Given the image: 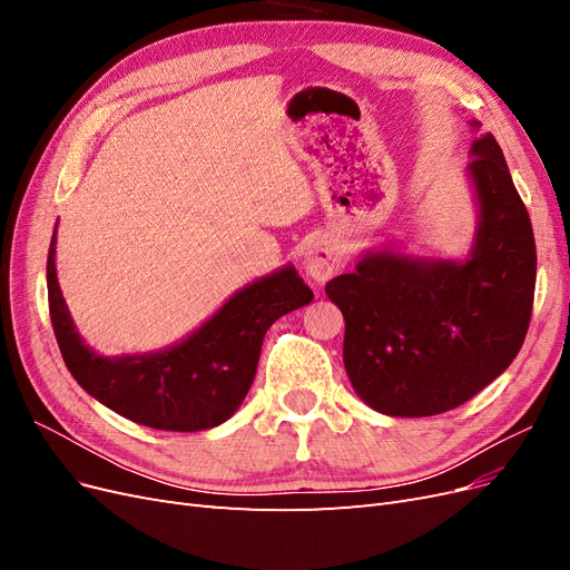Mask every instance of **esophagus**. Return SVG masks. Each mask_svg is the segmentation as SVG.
<instances>
[{
    "instance_id": "obj_1",
    "label": "esophagus",
    "mask_w": 570,
    "mask_h": 570,
    "mask_svg": "<svg viewBox=\"0 0 570 570\" xmlns=\"http://www.w3.org/2000/svg\"><path fill=\"white\" fill-rule=\"evenodd\" d=\"M342 264H344L342 252L335 239L327 235L314 239L312 247H308L304 254V271L314 283L331 281L333 275L342 268Z\"/></svg>"
}]
</instances>
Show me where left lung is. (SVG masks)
<instances>
[{
	"label": "left lung",
	"instance_id": "8db88e82",
	"mask_svg": "<svg viewBox=\"0 0 570 570\" xmlns=\"http://www.w3.org/2000/svg\"><path fill=\"white\" fill-rule=\"evenodd\" d=\"M469 157L478 206L469 254L421 256L387 243L325 285L344 316L352 387L385 416L469 402L511 366L528 333L538 271L528 209L492 132L475 137Z\"/></svg>",
	"mask_w": 570,
	"mask_h": 570
}]
</instances>
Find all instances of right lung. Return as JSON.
I'll return each instance as SVG.
<instances>
[{"instance_id":"1","label":"right lung","mask_w":570,"mask_h":570,"mask_svg":"<svg viewBox=\"0 0 570 570\" xmlns=\"http://www.w3.org/2000/svg\"><path fill=\"white\" fill-rule=\"evenodd\" d=\"M47 292L59 350L78 385L124 419L174 433L226 423L254 383L268 327L314 299L287 264L237 289L209 321L166 350L101 356L76 331L61 295L57 230L47 256Z\"/></svg>"}]
</instances>
